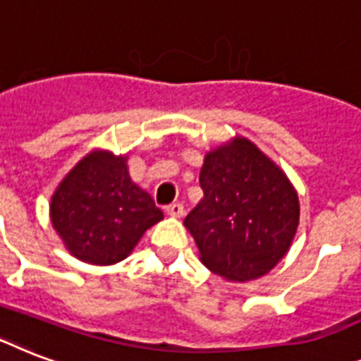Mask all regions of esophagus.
I'll list each match as a JSON object with an SVG mask.
<instances>
[{
    "label": "esophagus",
    "mask_w": 361,
    "mask_h": 361,
    "mask_svg": "<svg viewBox=\"0 0 361 361\" xmlns=\"http://www.w3.org/2000/svg\"><path fill=\"white\" fill-rule=\"evenodd\" d=\"M166 214H169L170 217H181V215H183V204L180 202L170 204L169 208H166Z\"/></svg>",
    "instance_id": "1"
}]
</instances>
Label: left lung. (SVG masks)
Here are the masks:
<instances>
[{
    "label": "left lung",
    "mask_w": 361,
    "mask_h": 361,
    "mask_svg": "<svg viewBox=\"0 0 361 361\" xmlns=\"http://www.w3.org/2000/svg\"><path fill=\"white\" fill-rule=\"evenodd\" d=\"M200 187L204 198L183 225L204 266L232 281L268 274L286 255L300 221L288 178L255 144L236 138L206 155Z\"/></svg>",
    "instance_id": "obj_1"
}]
</instances>
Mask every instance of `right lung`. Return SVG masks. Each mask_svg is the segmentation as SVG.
I'll use <instances>...</instances> for the list:
<instances>
[{
	"instance_id": "right-lung-1",
	"label": "right lung",
	"mask_w": 361,
	"mask_h": 361,
	"mask_svg": "<svg viewBox=\"0 0 361 361\" xmlns=\"http://www.w3.org/2000/svg\"><path fill=\"white\" fill-rule=\"evenodd\" d=\"M50 217L73 257L90 264H114L163 219V212L130 181L125 157L97 152L82 159L61 181L52 197Z\"/></svg>"
}]
</instances>
